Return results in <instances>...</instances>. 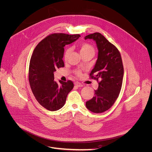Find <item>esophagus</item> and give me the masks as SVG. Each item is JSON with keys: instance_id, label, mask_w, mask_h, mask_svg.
I'll return each instance as SVG.
<instances>
[{"instance_id": "esophagus-1", "label": "esophagus", "mask_w": 152, "mask_h": 152, "mask_svg": "<svg viewBox=\"0 0 152 152\" xmlns=\"http://www.w3.org/2000/svg\"><path fill=\"white\" fill-rule=\"evenodd\" d=\"M75 85H76V86H77V87H82V86H83V84H82L81 83H80V82H75Z\"/></svg>"}]
</instances>
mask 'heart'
Here are the masks:
<instances>
[{
	"instance_id": "1",
	"label": "heart",
	"mask_w": 152,
	"mask_h": 152,
	"mask_svg": "<svg viewBox=\"0 0 152 152\" xmlns=\"http://www.w3.org/2000/svg\"><path fill=\"white\" fill-rule=\"evenodd\" d=\"M78 47H79V51H80V53L81 54L89 53H95L94 47L90 44H88L86 42H83V43L80 44L78 45ZM70 53V48H66V50H65V52H64V57L65 59H66L68 57ZM76 73L77 75H80L81 74V72L80 70H76Z\"/></svg>"
}]
</instances>
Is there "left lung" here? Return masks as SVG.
Instances as JSON below:
<instances>
[{"instance_id": "obj_1", "label": "left lung", "mask_w": 152, "mask_h": 152, "mask_svg": "<svg viewBox=\"0 0 152 152\" xmlns=\"http://www.w3.org/2000/svg\"><path fill=\"white\" fill-rule=\"evenodd\" d=\"M85 39L96 42L98 59L90 77L99 81L94 96L86 102V107L92 113H102L113 105L120 94L124 76L122 58L117 48L101 34L95 32Z\"/></svg>"}]
</instances>
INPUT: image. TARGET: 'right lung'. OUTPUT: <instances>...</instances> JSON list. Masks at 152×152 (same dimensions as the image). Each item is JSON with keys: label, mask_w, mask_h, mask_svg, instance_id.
I'll use <instances>...</instances> for the list:
<instances>
[{"label": "right lung", "mask_w": 152, "mask_h": 152, "mask_svg": "<svg viewBox=\"0 0 152 152\" xmlns=\"http://www.w3.org/2000/svg\"><path fill=\"white\" fill-rule=\"evenodd\" d=\"M80 37L79 34H50L38 43L31 56L28 73L30 86L38 103L49 111L61 108L74 87L71 80L60 81L58 85L54 81V72L64 66V47Z\"/></svg>", "instance_id": "1"}]
</instances>
